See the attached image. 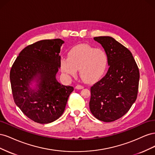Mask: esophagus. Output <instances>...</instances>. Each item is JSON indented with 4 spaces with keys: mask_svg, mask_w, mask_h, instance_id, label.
I'll list each match as a JSON object with an SVG mask.
<instances>
[{
    "mask_svg": "<svg viewBox=\"0 0 155 155\" xmlns=\"http://www.w3.org/2000/svg\"><path fill=\"white\" fill-rule=\"evenodd\" d=\"M84 88L83 86H81V85H78L76 86V89H78V90H79V89H83Z\"/></svg>",
    "mask_w": 155,
    "mask_h": 155,
    "instance_id": "34e87169",
    "label": "esophagus"
}]
</instances>
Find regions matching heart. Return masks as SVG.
<instances>
[{"mask_svg":"<svg viewBox=\"0 0 155 155\" xmlns=\"http://www.w3.org/2000/svg\"><path fill=\"white\" fill-rule=\"evenodd\" d=\"M108 66V56L101 48L88 45L76 46L68 52V58H62L60 67L62 72L68 76H76L79 69L84 81H97L104 76Z\"/></svg>","mask_w":155,"mask_h":155,"instance_id":"heart-1","label":"heart"}]
</instances>
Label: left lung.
Here are the masks:
<instances>
[{
    "label": "left lung",
    "mask_w": 155,
    "mask_h": 155,
    "mask_svg": "<svg viewBox=\"0 0 155 155\" xmlns=\"http://www.w3.org/2000/svg\"><path fill=\"white\" fill-rule=\"evenodd\" d=\"M108 56L109 70L91 88L89 107L94 116L104 122L120 118L137 100L139 69L130 51L109 36L94 37Z\"/></svg>",
    "instance_id": "obj_1"
}]
</instances>
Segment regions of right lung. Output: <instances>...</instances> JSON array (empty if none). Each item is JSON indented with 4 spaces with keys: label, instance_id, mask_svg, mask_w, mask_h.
Here are the masks:
<instances>
[{
    "label": "right lung",
    "instance_id": "obj_1",
    "mask_svg": "<svg viewBox=\"0 0 155 155\" xmlns=\"http://www.w3.org/2000/svg\"><path fill=\"white\" fill-rule=\"evenodd\" d=\"M60 39L37 41L23 49L13 64L10 82L14 101L35 122H53L61 116L74 87L56 79L60 67ZM36 83V87L30 85Z\"/></svg>",
    "mask_w": 155,
    "mask_h": 155
}]
</instances>
